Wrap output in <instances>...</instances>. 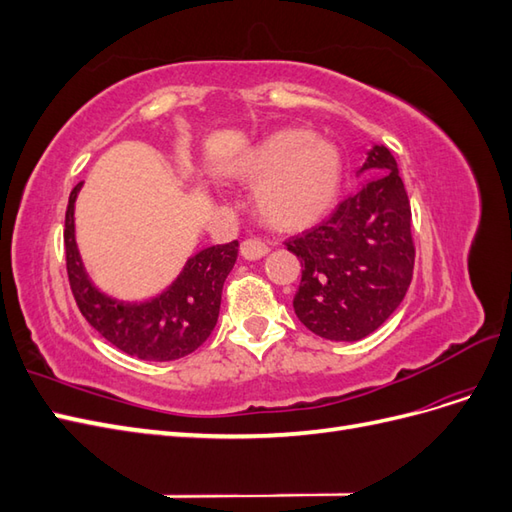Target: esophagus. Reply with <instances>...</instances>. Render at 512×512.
Listing matches in <instances>:
<instances>
[{"label":"esophagus","instance_id":"34e87169","mask_svg":"<svg viewBox=\"0 0 512 512\" xmlns=\"http://www.w3.org/2000/svg\"><path fill=\"white\" fill-rule=\"evenodd\" d=\"M267 254H269V247L258 239H245L241 243V256L245 260H258L262 256H267Z\"/></svg>","mask_w":512,"mask_h":512}]
</instances>
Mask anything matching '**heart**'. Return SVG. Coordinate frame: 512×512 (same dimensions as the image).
I'll list each match as a JSON object with an SVG mask.
<instances>
[{
  "label": "heart",
  "instance_id": "1",
  "mask_svg": "<svg viewBox=\"0 0 512 512\" xmlns=\"http://www.w3.org/2000/svg\"><path fill=\"white\" fill-rule=\"evenodd\" d=\"M228 175L256 185L258 218L280 232H301L327 215L342 190L339 149L307 130H280L228 164Z\"/></svg>",
  "mask_w": 512,
  "mask_h": 512
}]
</instances>
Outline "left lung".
<instances>
[{
    "mask_svg": "<svg viewBox=\"0 0 512 512\" xmlns=\"http://www.w3.org/2000/svg\"><path fill=\"white\" fill-rule=\"evenodd\" d=\"M374 170L320 226L286 247L303 267L294 314L331 342H359L404 301L412 282L410 200L384 145H371L356 175Z\"/></svg>",
    "mask_w": 512,
    "mask_h": 512,
    "instance_id": "left-lung-1",
    "label": "left lung"
}]
</instances>
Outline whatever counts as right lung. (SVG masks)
I'll use <instances>...</instances> for the list:
<instances>
[{"mask_svg": "<svg viewBox=\"0 0 512 512\" xmlns=\"http://www.w3.org/2000/svg\"><path fill=\"white\" fill-rule=\"evenodd\" d=\"M83 183L70 192L66 211L68 280L85 320L106 342L143 361H175L207 342L220 316L222 288L237 262L239 241L211 245L185 262L177 280L147 301H119L102 292L89 273L76 245L74 203Z\"/></svg>", "mask_w": 512, "mask_h": 512, "instance_id": "add662e5", "label": "right lung"}]
</instances>
